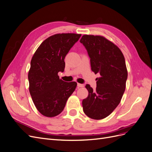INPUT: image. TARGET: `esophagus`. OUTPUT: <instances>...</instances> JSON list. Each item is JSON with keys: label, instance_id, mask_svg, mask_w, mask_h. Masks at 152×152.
<instances>
[{"label": "esophagus", "instance_id": "1", "mask_svg": "<svg viewBox=\"0 0 152 152\" xmlns=\"http://www.w3.org/2000/svg\"><path fill=\"white\" fill-rule=\"evenodd\" d=\"M77 86H78V87H84V84H82L78 83V84H77Z\"/></svg>", "mask_w": 152, "mask_h": 152}]
</instances>
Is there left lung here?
I'll use <instances>...</instances> for the list:
<instances>
[{
    "instance_id": "8db88e82",
    "label": "left lung",
    "mask_w": 152,
    "mask_h": 152,
    "mask_svg": "<svg viewBox=\"0 0 152 152\" xmlns=\"http://www.w3.org/2000/svg\"><path fill=\"white\" fill-rule=\"evenodd\" d=\"M80 42L90 58L91 70L99 73L96 90L89 84V95L82 101L87 117L100 120L108 117L120 103L126 89L127 70L125 58L115 44L103 36L84 35Z\"/></svg>"
}]
</instances>
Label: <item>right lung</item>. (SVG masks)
<instances>
[{
	"label": "right lung",
	"instance_id": "add662e5",
	"mask_svg": "<svg viewBox=\"0 0 152 152\" xmlns=\"http://www.w3.org/2000/svg\"><path fill=\"white\" fill-rule=\"evenodd\" d=\"M81 34H58L49 37L36 50L28 72L29 91L38 111L53 117L63 110L75 91L77 82L59 79V72L65 70L64 59Z\"/></svg>",
	"mask_w": 152,
	"mask_h": 152
}]
</instances>
